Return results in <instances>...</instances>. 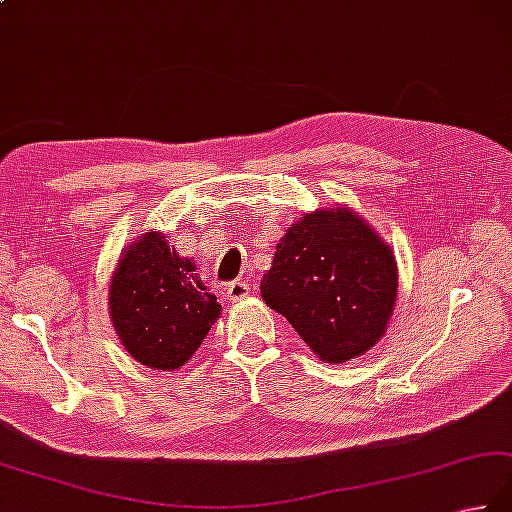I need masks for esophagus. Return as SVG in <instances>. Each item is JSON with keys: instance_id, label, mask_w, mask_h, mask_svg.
I'll list each match as a JSON object with an SVG mask.
<instances>
[{"instance_id": "esophagus-1", "label": "esophagus", "mask_w": 512, "mask_h": 512, "mask_svg": "<svg viewBox=\"0 0 512 512\" xmlns=\"http://www.w3.org/2000/svg\"><path fill=\"white\" fill-rule=\"evenodd\" d=\"M250 293V288L246 282H239V279H235L233 284L228 286V299L230 302H242V299Z\"/></svg>"}]
</instances>
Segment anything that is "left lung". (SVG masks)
Here are the masks:
<instances>
[{
  "mask_svg": "<svg viewBox=\"0 0 512 512\" xmlns=\"http://www.w3.org/2000/svg\"><path fill=\"white\" fill-rule=\"evenodd\" d=\"M259 288L322 362L342 364L384 335L397 264L353 210H315L286 230Z\"/></svg>",
  "mask_w": 512,
  "mask_h": 512,
  "instance_id": "1",
  "label": "left lung"
}]
</instances>
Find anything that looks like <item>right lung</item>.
<instances>
[{"label": "right lung", "instance_id": "1", "mask_svg": "<svg viewBox=\"0 0 512 512\" xmlns=\"http://www.w3.org/2000/svg\"><path fill=\"white\" fill-rule=\"evenodd\" d=\"M110 319L139 364L170 370L188 362L222 306L199 284L195 262L146 233L130 246L110 282Z\"/></svg>", "mask_w": 512, "mask_h": 512}]
</instances>
